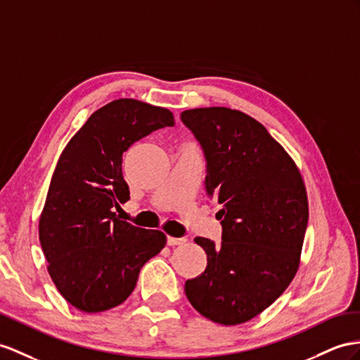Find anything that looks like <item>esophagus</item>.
<instances>
[{"instance_id":"obj_1","label":"esophagus","mask_w":360,"mask_h":360,"mask_svg":"<svg viewBox=\"0 0 360 360\" xmlns=\"http://www.w3.org/2000/svg\"><path fill=\"white\" fill-rule=\"evenodd\" d=\"M186 242H187L186 237H167V245L169 246H176V245H182Z\"/></svg>"}]
</instances>
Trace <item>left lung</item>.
<instances>
[{
	"label": "left lung",
	"instance_id": "1",
	"mask_svg": "<svg viewBox=\"0 0 360 360\" xmlns=\"http://www.w3.org/2000/svg\"><path fill=\"white\" fill-rule=\"evenodd\" d=\"M181 122L207 161L205 191L222 207V242L196 237L204 274L186 281L200 315L222 326L252 319L288 289L300 266L309 220L297 165L266 127L240 110L198 108Z\"/></svg>",
	"mask_w": 360,
	"mask_h": 360
}]
</instances>
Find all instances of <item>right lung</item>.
Returning <instances> with one entry per match:
<instances>
[{"mask_svg": "<svg viewBox=\"0 0 360 360\" xmlns=\"http://www.w3.org/2000/svg\"><path fill=\"white\" fill-rule=\"evenodd\" d=\"M173 124L169 109L114 100L96 110L60 153L39 219V240L53 283L76 309L98 313L120 306L144 263L164 248V233L118 220L114 208L131 199L123 152Z\"/></svg>", "mask_w": 360, "mask_h": 360, "instance_id": "obj_1", "label": "right lung"}]
</instances>
